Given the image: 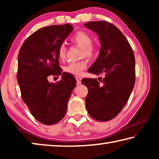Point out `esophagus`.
I'll return each instance as SVG.
<instances>
[{
	"mask_svg": "<svg viewBox=\"0 0 159 159\" xmlns=\"http://www.w3.org/2000/svg\"><path fill=\"white\" fill-rule=\"evenodd\" d=\"M76 79L77 84H80V83H81V77L79 76H76Z\"/></svg>",
	"mask_w": 159,
	"mask_h": 159,
	"instance_id": "esophagus-1",
	"label": "esophagus"
}]
</instances>
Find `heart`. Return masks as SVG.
Listing matches in <instances>:
<instances>
[{"label": "heart", "mask_w": 159, "mask_h": 159, "mask_svg": "<svg viewBox=\"0 0 159 159\" xmlns=\"http://www.w3.org/2000/svg\"><path fill=\"white\" fill-rule=\"evenodd\" d=\"M71 41L77 46L81 48L80 55L92 59L97 53V48L93 45V38L90 35L84 31H79L75 33L71 37ZM57 57L59 60L63 61L66 57V47L64 44L60 45L57 50ZM88 66V62L85 60H82L76 62H70L64 67V71L66 73L79 75Z\"/></svg>", "instance_id": "obj_1"}]
</instances>
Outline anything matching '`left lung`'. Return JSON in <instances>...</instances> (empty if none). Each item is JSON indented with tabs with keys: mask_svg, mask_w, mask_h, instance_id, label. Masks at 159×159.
Masks as SVG:
<instances>
[{
	"mask_svg": "<svg viewBox=\"0 0 159 159\" xmlns=\"http://www.w3.org/2000/svg\"><path fill=\"white\" fill-rule=\"evenodd\" d=\"M84 26L95 31L101 43L99 57L88 71L104 75L101 83L96 79H82L88 89L86 109L94 119L107 121L119 114L133 91L135 82L134 52L122 32L110 22L89 21Z\"/></svg>",
	"mask_w": 159,
	"mask_h": 159,
	"instance_id": "8db88e82",
	"label": "left lung"
}]
</instances>
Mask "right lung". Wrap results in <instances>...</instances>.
Wrapping results in <instances>:
<instances>
[{"label":"right lung","instance_id":"obj_1","mask_svg":"<svg viewBox=\"0 0 159 159\" xmlns=\"http://www.w3.org/2000/svg\"><path fill=\"white\" fill-rule=\"evenodd\" d=\"M71 25L41 28L26 39L18 55L17 79L23 101L32 116L44 125H53L66 114L67 103L76 85L73 75L61 73L57 50L73 31ZM62 75L50 84V75Z\"/></svg>","mask_w":159,"mask_h":159}]
</instances>
